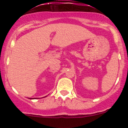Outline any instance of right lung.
Here are the masks:
<instances>
[{
  "label": "right lung",
  "mask_w": 128,
  "mask_h": 128,
  "mask_svg": "<svg viewBox=\"0 0 128 128\" xmlns=\"http://www.w3.org/2000/svg\"><path fill=\"white\" fill-rule=\"evenodd\" d=\"M30 99H32V98H30Z\"/></svg>",
  "instance_id": "add662e5"
}]
</instances>
